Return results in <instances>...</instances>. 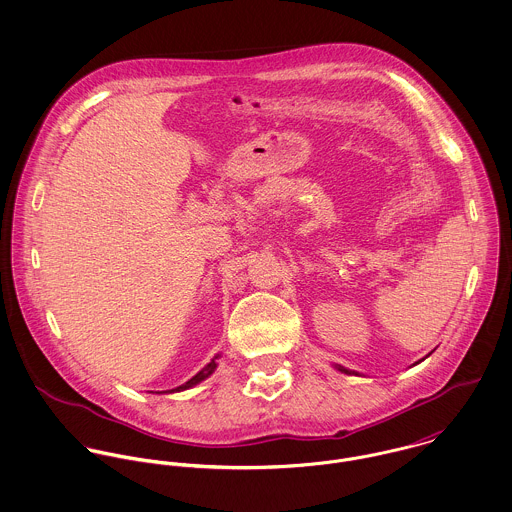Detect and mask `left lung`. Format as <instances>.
I'll list each match as a JSON object with an SVG mask.
<instances>
[{
  "instance_id": "1",
  "label": "left lung",
  "mask_w": 512,
  "mask_h": 512,
  "mask_svg": "<svg viewBox=\"0 0 512 512\" xmlns=\"http://www.w3.org/2000/svg\"><path fill=\"white\" fill-rule=\"evenodd\" d=\"M338 369H340L341 373H347V375H351V371H349V369H345V367H341V365H338Z\"/></svg>"
}]
</instances>
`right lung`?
Here are the masks:
<instances>
[{
  "instance_id": "add662e5",
  "label": "right lung",
  "mask_w": 512,
  "mask_h": 512,
  "mask_svg": "<svg viewBox=\"0 0 512 512\" xmlns=\"http://www.w3.org/2000/svg\"><path fill=\"white\" fill-rule=\"evenodd\" d=\"M218 357H220V355H216V357H214V359H212V361H210V363H208V365H206L202 371H198V373H196V375H194L190 381H186L184 385H180V387H176V389H172V391H186V389H190V387L198 385L200 381L208 379V377L214 373V369L218 367V363H216V359H218Z\"/></svg>"
}]
</instances>
